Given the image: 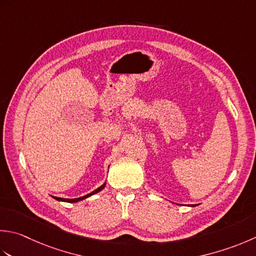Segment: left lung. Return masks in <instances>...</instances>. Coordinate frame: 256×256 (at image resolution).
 <instances>
[{
	"instance_id": "obj_1",
	"label": "left lung",
	"mask_w": 256,
	"mask_h": 256,
	"mask_svg": "<svg viewBox=\"0 0 256 256\" xmlns=\"http://www.w3.org/2000/svg\"><path fill=\"white\" fill-rule=\"evenodd\" d=\"M191 206H195V205H191Z\"/></svg>"
}]
</instances>
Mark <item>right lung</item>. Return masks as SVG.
I'll use <instances>...</instances> for the list:
<instances>
[{
  "label": "right lung",
  "mask_w": 256,
  "mask_h": 256,
  "mask_svg": "<svg viewBox=\"0 0 256 256\" xmlns=\"http://www.w3.org/2000/svg\"><path fill=\"white\" fill-rule=\"evenodd\" d=\"M105 185H106V183H104V184H103V185H101V186H100L98 188L95 190V191L91 192V193H90V194L84 195V196H82V198H55V196H53V198H54L55 200H58V201H62V202H68V203H75V202L82 201V200L86 198H88V196H91V195H93V194H96V193H98L100 191H102V190L105 188Z\"/></svg>",
  "instance_id": "right-lung-1"
}]
</instances>
